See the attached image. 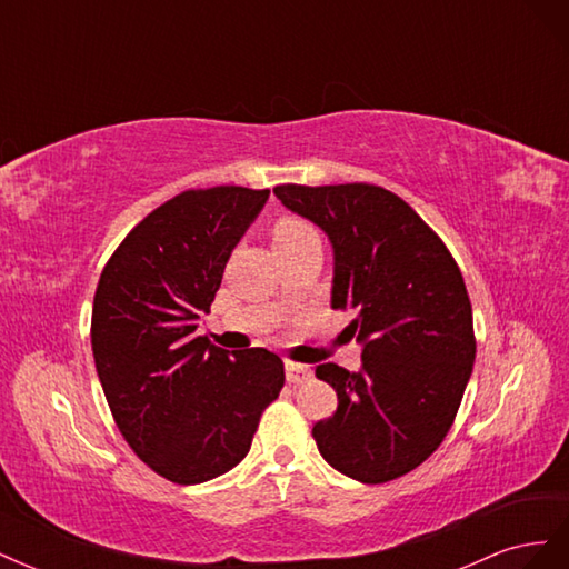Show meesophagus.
<instances>
[{
	"label": "esophagus",
	"instance_id": "34e87169",
	"mask_svg": "<svg viewBox=\"0 0 569 569\" xmlns=\"http://www.w3.org/2000/svg\"><path fill=\"white\" fill-rule=\"evenodd\" d=\"M284 375H287V382L289 385H301V382H308L313 377V370L308 366H301V363H287L284 366Z\"/></svg>",
	"mask_w": 569,
	"mask_h": 569
}]
</instances>
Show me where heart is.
<instances>
[{
    "mask_svg": "<svg viewBox=\"0 0 569 569\" xmlns=\"http://www.w3.org/2000/svg\"><path fill=\"white\" fill-rule=\"evenodd\" d=\"M308 237H316V232L311 226H308V222H303L299 218H280L272 228L274 249L301 242V239H308Z\"/></svg>",
    "mask_w": 569,
    "mask_h": 569,
    "instance_id": "1",
    "label": "heart"
}]
</instances>
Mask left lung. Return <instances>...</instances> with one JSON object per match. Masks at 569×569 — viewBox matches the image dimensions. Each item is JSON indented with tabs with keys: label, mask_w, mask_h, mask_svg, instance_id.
<instances>
[{
	"label": "left lung",
	"mask_w": 569,
	"mask_h": 569,
	"mask_svg": "<svg viewBox=\"0 0 569 569\" xmlns=\"http://www.w3.org/2000/svg\"><path fill=\"white\" fill-rule=\"evenodd\" d=\"M284 209L332 244L330 306L351 311L356 372L322 363L337 412L313 425L320 456L363 485L416 470L449 432L475 363L472 306L449 249L385 187L280 184Z\"/></svg>",
	"instance_id": "left-lung-1"
}]
</instances>
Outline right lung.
Listing matches in <instances>:
<instances>
[{
  "mask_svg": "<svg viewBox=\"0 0 569 569\" xmlns=\"http://www.w3.org/2000/svg\"><path fill=\"white\" fill-rule=\"evenodd\" d=\"M270 189H189L137 226L101 272L92 353L113 420L153 472L201 485L244 460L284 385L280 356L197 335Z\"/></svg>",
  "mask_w": 569,
  "mask_h": 569,
  "instance_id": "obj_1",
  "label": "right lung"
}]
</instances>
